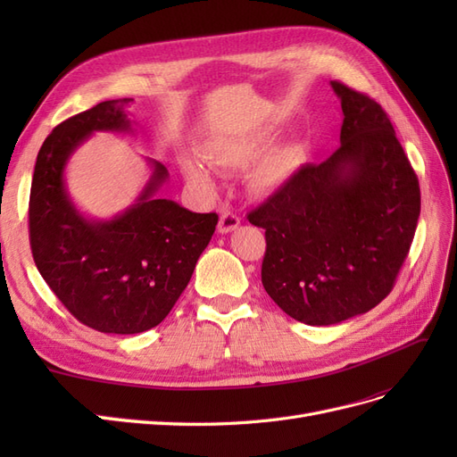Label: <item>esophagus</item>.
Returning <instances> with one entry per match:
<instances>
[{
    "mask_svg": "<svg viewBox=\"0 0 457 457\" xmlns=\"http://www.w3.org/2000/svg\"><path fill=\"white\" fill-rule=\"evenodd\" d=\"M240 227V219L238 215H234L230 212H225L219 219V225H217V232L219 234H228L232 230H237Z\"/></svg>",
    "mask_w": 457,
    "mask_h": 457,
    "instance_id": "esophagus-1",
    "label": "esophagus"
}]
</instances>
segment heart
I'll return each instance as SVG.
<instances>
[{
	"label": "heart",
	"mask_w": 457,
	"mask_h": 457,
	"mask_svg": "<svg viewBox=\"0 0 457 457\" xmlns=\"http://www.w3.org/2000/svg\"><path fill=\"white\" fill-rule=\"evenodd\" d=\"M272 143L274 131L259 128L205 143L202 156L213 168L225 171L247 170L257 163L250 175V190L259 198H269L292 183L303 162V150L299 146L284 145L270 151ZM183 173L192 187L204 192L215 188L210 170L204 168L200 162H185Z\"/></svg>",
	"instance_id": "b5f03b06"
}]
</instances>
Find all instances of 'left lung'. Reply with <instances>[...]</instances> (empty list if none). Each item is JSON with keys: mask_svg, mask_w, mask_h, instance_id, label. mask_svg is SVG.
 <instances>
[{"mask_svg": "<svg viewBox=\"0 0 457 457\" xmlns=\"http://www.w3.org/2000/svg\"><path fill=\"white\" fill-rule=\"evenodd\" d=\"M341 146L305 163L247 219L265 228L261 282L286 314L339 324L391 294L416 234L418 175L385 110L339 81Z\"/></svg>", "mask_w": 457, "mask_h": 457, "instance_id": "left-lung-1", "label": "left lung"}]
</instances>
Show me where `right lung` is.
I'll list each match as a JSON object with an SVG mask.
<instances>
[{"label":"right lung","instance_id":"right-lung-1","mask_svg":"<svg viewBox=\"0 0 457 457\" xmlns=\"http://www.w3.org/2000/svg\"><path fill=\"white\" fill-rule=\"evenodd\" d=\"M131 101L99 103L51 131L37 152L29 210L32 255L51 292L81 324L118 336L141 334L170 314L219 220L158 198L168 170L156 160H148V183L123 213L99 220L78 212L66 163L95 131H131Z\"/></svg>","mask_w":457,"mask_h":457}]
</instances>
